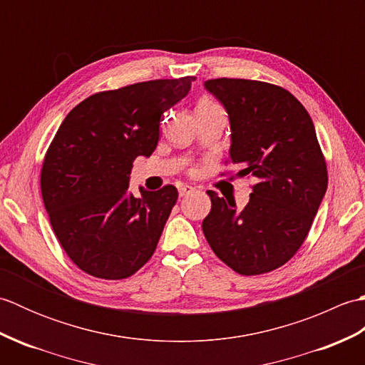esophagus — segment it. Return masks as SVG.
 Here are the masks:
<instances>
[{
    "label": "esophagus",
    "mask_w": 365,
    "mask_h": 365,
    "mask_svg": "<svg viewBox=\"0 0 365 365\" xmlns=\"http://www.w3.org/2000/svg\"><path fill=\"white\" fill-rule=\"evenodd\" d=\"M192 191H195V188H192L191 185H183V187H180V190H178V195H180V197H183V196H188Z\"/></svg>",
    "instance_id": "esophagus-1"
}]
</instances>
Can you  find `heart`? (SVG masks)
Here are the masks:
<instances>
[{
  "label": "heart",
  "mask_w": 365,
  "mask_h": 365,
  "mask_svg": "<svg viewBox=\"0 0 365 365\" xmlns=\"http://www.w3.org/2000/svg\"><path fill=\"white\" fill-rule=\"evenodd\" d=\"M220 105L215 102L213 98H210L208 96H202L199 98L197 106H196V113L197 111H205V110H213V108H218Z\"/></svg>",
  "instance_id": "obj_1"
}]
</instances>
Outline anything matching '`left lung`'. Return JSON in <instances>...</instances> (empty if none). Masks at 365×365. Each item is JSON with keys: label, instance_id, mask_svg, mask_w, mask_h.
<instances>
[{"label": "left lung", "instance_id": "obj_1", "mask_svg": "<svg viewBox=\"0 0 365 365\" xmlns=\"http://www.w3.org/2000/svg\"><path fill=\"white\" fill-rule=\"evenodd\" d=\"M230 119L226 161L243 165L237 175L254 177L242 212L215 191L202 230L213 252L243 276L269 273L298 252L328 188V169L311 115L299 100L276 84L208 80ZM232 173H221L229 175Z\"/></svg>", "mask_w": 365, "mask_h": 365}]
</instances>
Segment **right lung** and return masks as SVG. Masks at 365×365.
<instances>
[{
  "label": "right lung",
  "instance_id": "1",
  "mask_svg": "<svg viewBox=\"0 0 365 365\" xmlns=\"http://www.w3.org/2000/svg\"><path fill=\"white\" fill-rule=\"evenodd\" d=\"M196 76L150 80L84 98L61 123L41 169L54 235L76 267L108 281L130 277L157 250L177 202L173 185L127 195L133 161L155 150L160 118Z\"/></svg>",
  "mask_w": 365,
  "mask_h": 365
}]
</instances>
